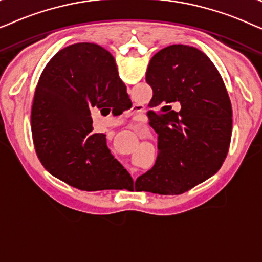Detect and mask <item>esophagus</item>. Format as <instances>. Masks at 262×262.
<instances>
[{
  "label": "esophagus",
  "mask_w": 262,
  "mask_h": 262,
  "mask_svg": "<svg viewBox=\"0 0 262 262\" xmlns=\"http://www.w3.org/2000/svg\"><path fill=\"white\" fill-rule=\"evenodd\" d=\"M131 112L132 113H139V112H143V108L141 106H134L131 108Z\"/></svg>",
  "instance_id": "esophagus-1"
}]
</instances>
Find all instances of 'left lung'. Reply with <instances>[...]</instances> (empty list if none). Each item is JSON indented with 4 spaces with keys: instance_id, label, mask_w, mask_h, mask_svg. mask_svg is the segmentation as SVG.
I'll use <instances>...</instances> for the list:
<instances>
[{
    "instance_id": "1",
    "label": "left lung",
    "mask_w": 262,
    "mask_h": 262,
    "mask_svg": "<svg viewBox=\"0 0 262 262\" xmlns=\"http://www.w3.org/2000/svg\"><path fill=\"white\" fill-rule=\"evenodd\" d=\"M149 119L159 135L151 169L136 180L137 191L181 194L216 174L228 155L231 102L217 68L200 50L170 45L150 59ZM178 103L175 113L171 105Z\"/></svg>"
}]
</instances>
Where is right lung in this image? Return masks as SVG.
I'll return each mask as SVG.
<instances>
[{
    "label": "right lung",
    "instance_id": "add662e5",
    "mask_svg": "<svg viewBox=\"0 0 262 262\" xmlns=\"http://www.w3.org/2000/svg\"><path fill=\"white\" fill-rule=\"evenodd\" d=\"M131 106L116 59L100 45L78 42L46 64L31 112L35 151L53 177L82 191L132 184L114 159L106 135L93 132L92 111L118 113Z\"/></svg>",
    "mask_w": 262,
    "mask_h": 262
}]
</instances>
